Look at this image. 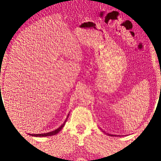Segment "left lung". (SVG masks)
<instances>
[{"label": "left lung", "mask_w": 161, "mask_h": 161, "mask_svg": "<svg viewBox=\"0 0 161 161\" xmlns=\"http://www.w3.org/2000/svg\"><path fill=\"white\" fill-rule=\"evenodd\" d=\"M109 136H112V135H109Z\"/></svg>", "instance_id": "left-lung-1"}]
</instances>
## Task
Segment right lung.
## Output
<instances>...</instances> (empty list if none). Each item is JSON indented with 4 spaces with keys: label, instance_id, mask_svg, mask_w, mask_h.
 <instances>
[{
    "label": "right lung",
    "instance_id": "obj_1",
    "mask_svg": "<svg viewBox=\"0 0 161 161\" xmlns=\"http://www.w3.org/2000/svg\"><path fill=\"white\" fill-rule=\"evenodd\" d=\"M69 114L67 117V119H65V121L64 123L61 125L59 127H58V128L57 130H55L53 131H52V132H47V133H44V134H29L30 136H35V137H47V136H55L56 134H57L58 132H60L61 130H62L63 128L64 125H65V123L66 122H67V118L69 117Z\"/></svg>",
    "mask_w": 161,
    "mask_h": 161
}]
</instances>
